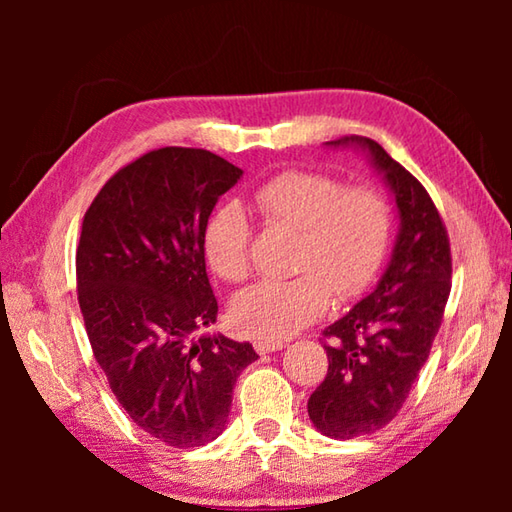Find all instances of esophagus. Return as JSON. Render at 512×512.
<instances>
[{
  "label": "esophagus",
  "instance_id": "obj_1",
  "mask_svg": "<svg viewBox=\"0 0 512 512\" xmlns=\"http://www.w3.org/2000/svg\"><path fill=\"white\" fill-rule=\"evenodd\" d=\"M282 348H284V343L277 341V339H257V341H255V350H257L259 354L277 352V350H282Z\"/></svg>",
  "mask_w": 512,
  "mask_h": 512
}]
</instances>
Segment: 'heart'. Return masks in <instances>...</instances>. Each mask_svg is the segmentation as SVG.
<instances>
[{
	"instance_id": "heart-1",
	"label": "heart",
	"mask_w": 512,
	"mask_h": 512,
	"mask_svg": "<svg viewBox=\"0 0 512 512\" xmlns=\"http://www.w3.org/2000/svg\"><path fill=\"white\" fill-rule=\"evenodd\" d=\"M268 228L300 235L289 280H264L232 300L239 329L259 339H284L339 300L361 296L384 266L391 248L393 214L386 196L370 185L345 187L320 171H280L253 192ZM253 225L244 207L230 201L205 223L203 246L214 273L228 282L250 275Z\"/></svg>"
}]
</instances>
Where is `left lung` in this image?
Segmentation results:
<instances>
[{
    "mask_svg": "<svg viewBox=\"0 0 512 512\" xmlns=\"http://www.w3.org/2000/svg\"><path fill=\"white\" fill-rule=\"evenodd\" d=\"M327 144L366 149L400 214V235L377 289L323 332L329 368L307 402L320 433L350 440L384 429L409 397L443 323L452 250L427 189L375 140L350 135Z\"/></svg>",
    "mask_w": 512,
    "mask_h": 512,
    "instance_id": "1",
    "label": "left lung"
}]
</instances>
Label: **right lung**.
<instances>
[{"instance_id": "1", "label": "right lung", "mask_w": 512, "mask_h": 512, "mask_svg": "<svg viewBox=\"0 0 512 512\" xmlns=\"http://www.w3.org/2000/svg\"><path fill=\"white\" fill-rule=\"evenodd\" d=\"M235 164L164 146L119 169L83 216L76 289L94 359L117 402L160 443L201 447L225 429L250 343L198 336L216 320L203 232Z\"/></svg>"}]
</instances>
